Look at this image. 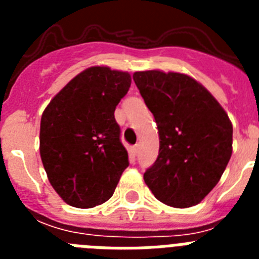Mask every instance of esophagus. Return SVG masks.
<instances>
[{"label":"esophagus","mask_w":259,"mask_h":259,"mask_svg":"<svg viewBox=\"0 0 259 259\" xmlns=\"http://www.w3.org/2000/svg\"><path fill=\"white\" fill-rule=\"evenodd\" d=\"M137 152H139V146L135 145V146H131V149H130V154H131L132 158L136 157Z\"/></svg>","instance_id":"obj_1"}]
</instances>
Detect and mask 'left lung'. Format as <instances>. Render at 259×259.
<instances>
[{"label": "left lung", "instance_id": "8db88e82", "mask_svg": "<svg viewBox=\"0 0 259 259\" xmlns=\"http://www.w3.org/2000/svg\"><path fill=\"white\" fill-rule=\"evenodd\" d=\"M134 80L159 135V153L144 180L168 206H194L218 184L230 162L232 123L214 96L188 75L137 71Z\"/></svg>", "mask_w": 259, "mask_h": 259}]
</instances>
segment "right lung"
I'll use <instances>...</instances> for the list:
<instances>
[{"mask_svg": "<svg viewBox=\"0 0 259 259\" xmlns=\"http://www.w3.org/2000/svg\"><path fill=\"white\" fill-rule=\"evenodd\" d=\"M130 87L128 72L93 66L45 107L41 161L54 191L71 206L91 209L106 202L128 167L114 111Z\"/></svg>", "mask_w": 259, "mask_h": 259, "instance_id": "1", "label": "right lung"}]
</instances>
